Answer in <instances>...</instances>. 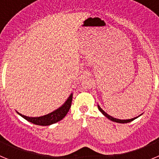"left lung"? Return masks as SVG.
I'll use <instances>...</instances> for the list:
<instances>
[{
    "label": "left lung",
    "mask_w": 159,
    "mask_h": 159,
    "mask_svg": "<svg viewBox=\"0 0 159 159\" xmlns=\"http://www.w3.org/2000/svg\"><path fill=\"white\" fill-rule=\"evenodd\" d=\"M98 108H99V111H100L101 113H102V115H103V116H105V117H107L108 119H110V120H111V121L116 122V123H130V122L133 121L134 119H137L138 117H139V116H141V115H140V116H137V117H134V118H133V119H116V118H114V117H112V116H109L108 114H107L106 112L102 110V108H101L99 106V105H98Z\"/></svg>",
    "instance_id": "obj_1"
}]
</instances>
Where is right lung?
<instances>
[{
	"label": "right lung",
	"mask_w": 159,
	"mask_h": 159,
	"mask_svg": "<svg viewBox=\"0 0 159 159\" xmlns=\"http://www.w3.org/2000/svg\"><path fill=\"white\" fill-rule=\"evenodd\" d=\"M72 95V93H71L62 106L57 108V110L53 111L51 113L45 115V116H40V117H29V116H24L19 112H17V114L25 119H26L27 121L30 122L33 124L40 125V126H49V125H52L53 123L60 121L61 119L65 117V116L69 111L70 107H71Z\"/></svg>",
	"instance_id": "1"
}]
</instances>
